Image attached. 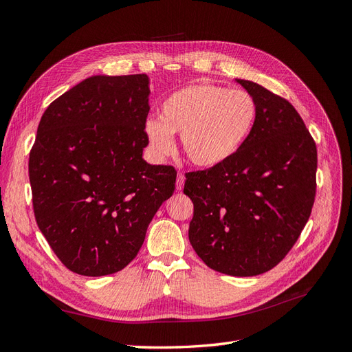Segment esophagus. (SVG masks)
<instances>
[{
  "label": "esophagus",
  "instance_id": "esophagus-1",
  "mask_svg": "<svg viewBox=\"0 0 352 352\" xmlns=\"http://www.w3.org/2000/svg\"><path fill=\"white\" fill-rule=\"evenodd\" d=\"M185 185V175L184 173H177V179H176V189L180 190Z\"/></svg>",
  "mask_w": 352,
  "mask_h": 352
}]
</instances>
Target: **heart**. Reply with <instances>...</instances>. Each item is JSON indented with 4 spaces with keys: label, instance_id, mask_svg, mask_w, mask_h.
I'll return each mask as SVG.
<instances>
[{
    "label": "heart",
    "instance_id": "b5f03b06",
    "mask_svg": "<svg viewBox=\"0 0 352 352\" xmlns=\"http://www.w3.org/2000/svg\"><path fill=\"white\" fill-rule=\"evenodd\" d=\"M257 105L248 92L216 85H190L162 102L160 119L144 123L148 146L155 157L173 150L180 133L182 150L190 163L216 167L235 155L248 140Z\"/></svg>",
    "mask_w": 352,
    "mask_h": 352
}]
</instances>
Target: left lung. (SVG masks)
Masks as SVG:
<instances>
[{
	"label": "left lung",
	"instance_id": "obj_1",
	"mask_svg": "<svg viewBox=\"0 0 352 352\" xmlns=\"http://www.w3.org/2000/svg\"><path fill=\"white\" fill-rule=\"evenodd\" d=\"M257 105L248 140L226 163L186 173L189 242L210 269L247 278L291 251L311 214L317 148L294 105L236 79Z\"/></svg>",
	"mask_w": 352,
	"mask_h": 352
}]
</instances>
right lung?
Segmentation results:
<instances>
[{
    "mask_svg": "<svg viewBox=\"0 0 352 352\" xmlns=\"http://www.w3.org/2000/svg\"><path fill=\"white\" fill-rule=\"evenodd\" d=\"M150 78L91 76L52 101L29 154L38 228L82 276L120 272L172 197L176 170L142 158Z\"/></svg>",
    "mask_w": 352,
    "mask_h": 352,
    "instance_id": "right-lung-1",
    "label": "right lung"
}]
</instances>
